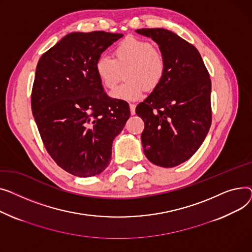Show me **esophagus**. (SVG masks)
Masks as SVG:
<instances>
[{
	"mask_svg": "<svg viewBox=\"0 0 252 252\" xmlns=\"http://www.w3.org/2000/svg\"><path fill=\"white\" fill-rule=\"evenodd\" d=\"M129 107H130V113H131V115H135V108H136L135 103H130Z\"/></svg>",
	"mask_w": 252,
	"mask_h": 252,
	"instance_id": "obj_1",
	"label": "esophagus"
}]
</instances>
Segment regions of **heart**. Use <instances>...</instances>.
<instances>
[{
    "label": "heart",
    "mask_w": 252,
    "mask_h": 252,
    "mask_svg": "<svg viewBox=\"0 0 252 252\" xmlns=\"http://www.w3.org/2000/svg\"><path fill=\"white\" fill-rule=\"evenodd\" d=\"M95 73L101 84L114 90L125 72L124 84L117 87L112 96L117 99L137 100L145 90L153 92L160 85L166 75L167 61L162 52L150 41L135 37L123 39L114 50V59L97 58Z\"/></svg>",
    "instance_id": "b5f03b06"
}]
</instances>
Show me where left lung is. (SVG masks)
Segmentation results:
<instances>
[{
    "label": "left lung",
    "instance_id": "left-lung-1",
    "mask_svg": "<svg viewBox=\"0 0 252 252\" xmlns=\"http://www.w3.org/2000/svg\"><path fill=\"white\" fill-rule=\"evenodd\" d=\"M136 32L152 37L167 61L164 80L136 107L144 122V155L157 166L173 168L197 152L210 130V74L197 49L176 33L164 28Z\"/></svg>",
    "mask_w": 252,
    "mask_h": 252
}]
</instances>
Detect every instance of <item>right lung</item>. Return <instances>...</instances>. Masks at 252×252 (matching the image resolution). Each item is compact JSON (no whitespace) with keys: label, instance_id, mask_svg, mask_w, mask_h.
<instances>
[{"label":"right lung","instance_id":"1","mask_svg":"<svg viewBox=\"0 0 252 252\" xmlns=\"http://www.w3.org/2000/svg\"><path fill=\"white\" fill-rule=\"evenodd\" d=\"M121 33L72 32L37 63L32 110L41 140L56 164L77 177L100 174L112 143L130 117L128 102L110 97L94 65Z\"/></svg>","mask_w":252,"mask_h":252}]
</instances>
